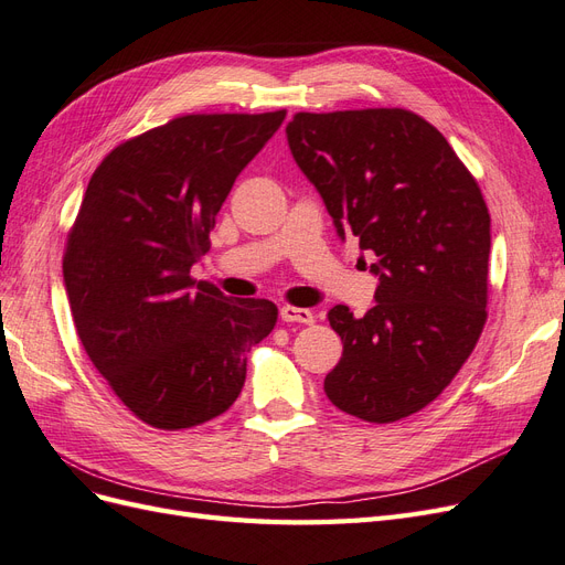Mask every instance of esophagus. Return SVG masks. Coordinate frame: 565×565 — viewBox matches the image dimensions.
Returning <instances> with one entry per match:
<instances>
[{
  "label": "esophagus",
  "mask_w": 565,
  "mask_h": 565,
  "mask_svg": "<svg viewBox=\"0 0 565 565\" xmlns=\"http://www.w3.org/2000/svg\"><path fill=\"white\" fill-rule=\"evenodd\" d=\"M280 318L285 322H301V324L313 322V313L309 309H297V306H282Z\"/></svg>",
  "instance_id": "1"
}]
</instances>
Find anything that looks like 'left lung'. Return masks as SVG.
<instances>
[{"label": "left lung", "instance_id": "8db88e82", "mask_svg": "<svg viewBox=\"0 0 565 565\" xmlns=\"http://www.w3.org/2000/svg\"><path fill=\"white\" fill-rule=\"evenodd\" d=\"M339 241L374 254L372 309L328 313L341 337L324 393L365 422L429 405L486 324L490 214L481 188L426 119L401 108L297 113L285 129Z\"/></svg>", "mask_w": 565, "mask_h": 565}]
</instances>
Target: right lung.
Segmentation results:
<instances>
[{"mask_svg": "<svg viewBox=\"0 0 565 565\" xmlns=\"http://www.w3.org/2000/svg\"><path fill=\"white\" fill-rule=\"evenodd\" d=\"M262 115H185L98 164L63 259L84 351L117 398L158 429L210 422L241 396L247 351L278 320L268 299L195 282L235 179L282 125Z\"/></svg>", "mask_w": 565, "mask_h": 565, "instance_id": "obj_1", "label": "right lung"}]
</instances>
